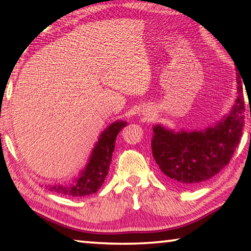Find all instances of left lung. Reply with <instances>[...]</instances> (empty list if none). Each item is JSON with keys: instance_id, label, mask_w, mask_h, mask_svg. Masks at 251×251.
I'll return each instance as SVG.
<instances>
[{"instance_id": "left-lung-1", "label": "left lung", "mask_w": 251, "mask_h": 251, "mask_svg": "<svg viewBox=\"0 0 251 251\" xmlns=\"http://www.w3.org/2000/svg\"><path fill=\"white\" fill-rule=\"evenodd\" d=\"M237 96L229 113L205 129L174 130L152 126L151 151L165 176L180 186L210 179L227 166L245 126V99L237 74Z\"/></svg>"}]
</instances>
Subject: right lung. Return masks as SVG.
Listing matches in <instances>:
<instances>
[{"label":"right lung","mask_w":251,"mask_h":251,"mask_svg":"<svg viewBox=\"0 0 251 251\" xmlns=\"http://www.w3.org/2000/svg\"><path fill=\"white\" fill-rule=\"evenodd\" d=\"M126 124L127 122L124 121H115L101 131L86 165L72 182L46 185V188L50 192L72 197H83L95 194L106 179L113 151L115 150L116 137Z\"/></svg>","instance_id":"right-lung-1"}]
</instances>
